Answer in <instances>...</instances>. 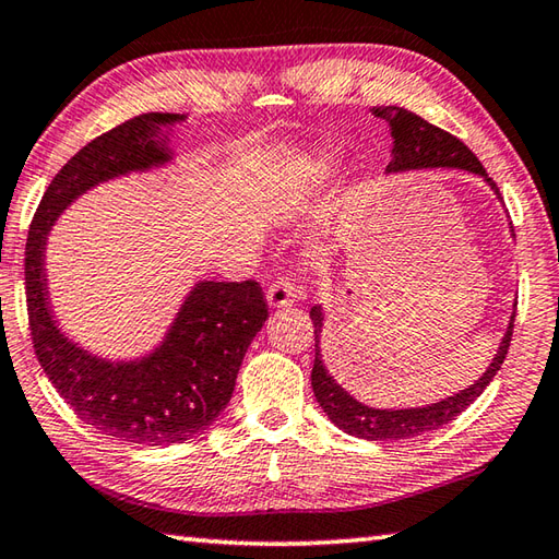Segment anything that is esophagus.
<instances>
[{
	"label": "esophagus",
	"instance_id": "obj_1",
	"mask_svg": "<svg viewBox=\"0 0 559 559\" xmlns=\"http://www.w3.org/2000/svg\"><path fill=\"white\" fill-rule=\"evenodd\" d=\"M295 298H298V290H295L293 283L288 278H281L269 288L266 305L271 310H281V308H288V305H293Z\"/></svg>",
	"mask_w": 559,
	"mask_h": 559
}]
</instances>
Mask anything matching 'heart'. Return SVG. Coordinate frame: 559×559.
Instances as JSON below:
<instances>
[{
	"label": "heart",
	"mask_w": 559,
	"mask_h": 559,
	"mask_svg": "<svg viewBox=\"0 0 559 559\" xmlns=\"http://www.w3.org/2000/svg\"><path fill=\"white\" fill-rule=\"evenodd\" d=\"M342 169L344 159L334 150H314L310 155L293 159L278 179V199L283 203H300L314 199L317 193H322L338 181Z\"/></svg>",
	"instance_id": "heart-1"
}]
</instances>
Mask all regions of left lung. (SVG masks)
Returning a JSON list of instances; mask_svg holds the SVG:
<instances>
[{
    "mask_svg": "<svg viewBox=\"0 0 559 559\" xmlns=\"http://www.w3.org/2000/svg\"><path fill=\"white\" fill-rule=\"evenodd\" d=\"M373 114L385 118L392 128V159L388 164L385 174H409V171H424V169H461L477 174L483 179L491 193L497 195L499 203L501 193L497 183L487 177V171L479 159L469 152L461 140L453 138L445 130L436 128L417 114L407 111V108L400 106H378ZM513 237V227H511ZM516 310V305H513ZM312 324H314V366H312V390L317 404H320L322 412L330 417V421L338 429L346 431L348 436H356V439L366 441H400V439H414V436L429 433L441 429L448 421H453L457 414L465 412L469 404H473L479 395H483L485 388L489 385L495 376L499 373L501 364H504L511 334H513V317L511 312L507 332L501 336L497 346V354L491 358V364L485 368V373L479 376L473 385L465 390H457L455 395H448L439 402L421 404V407H370V404L358 402L352 392L338 385L332 378L330 370H326L322 360V332H324V310L322 305H312L310 310Z\"/></svg>",
    "mask_w": 559,
    "mask_h": 559,
    "instance_id": "1",
    "label": "left lung"
}]
</instances>
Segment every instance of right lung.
Wrapping results in <instances>:
<instances>
[{
    "label": "right lung",
    "mask_w": 559,
    "mask_h": 559,
    "mask_svg": "<svg viewBox=\"0 0 559 559\" xmlns=\"http://www.w3.org/2000/svg\"><path fill=\"white\" fill-rule=\"evenodd\" d=\"M183 123L186 114H142L92 140L43 193L26 242L28 322L43 370L84 424L138 445L191 441L221 417L247 348L266 322L264 295L254 281H195L150 352L111 358L60 326L46 251L55 223L84 193L177 162L171 138Z\"/></svg>",
    "instance_id": "1"
}]
</instances>
